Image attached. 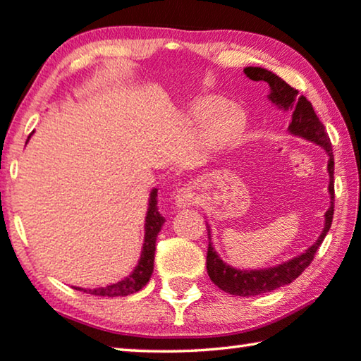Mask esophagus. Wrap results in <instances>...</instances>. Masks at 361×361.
Here are the masks:
<instances>
[{
    "label": "esophagus",
    "instance_id": "obj_1",
    "mask_svg": "<svg viewBox=\"0 0 361 361\" xmlns=\"http://www.w3.org/2000/svg\"><path fill=\"white\" fill-rule=\"evenodd\" d=\"M199 199V194L196 186L191 185V183H188V185L181 186L178 191H176V196H175V205L180 209H185V207H191L197 202Z\"/></svg>",
    "mask_w": 361,
    "mask_h": 361
}]
</instances>
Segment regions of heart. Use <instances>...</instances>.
<instances>
[{
    "label": "heart",
    "instance_id": "obj_1",
    "mask_svg": "<svg viewBox=\"0 0 361 361\" xmlns=\"http://www.w3.org/2000/svg\"><path fill=\"white\" fill-rule=\"evenodd\" d=\"M191 112L197 123L212 125V136L220 145H233L245 130V114L219 96H201L192 102Z\"/></svg>",
    "mask_w": 361,
    "mask_h": 361
}]
</instances>
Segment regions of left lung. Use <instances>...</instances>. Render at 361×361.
I'll use <instances>...</instances> for the list:
<instances>
[{
	"label": "left lung",
	"mask_w": 361,
	"mask_h": 361,
	"mask_svg": "<svg viewBox=\"0 0 361 361\" xmlns=\"http://www.w3.org/2000/svg\"><path fill=\"white\" fill-rule=\"evenodd\" d=\"M244 73L254 82H267L270 87V94L268 98L271 99L279 109L288 111L293 114L289 123V131L293 135L302 136L308 141L314 142V145L322 146L323 149L328 152V173H329V196H331V205L324 214V228L317 243L310 245L304 254L294 257L288 262L281 263V265L263 268V270H238L226 265L215 249L212 247L210 243V230L209 233V249H207V273L215 286H219L221 290L228 294L241 295V297H250L259 295L265 293H271V290L281 288L284 284L293 283L295 278H299L302 271L310 265L314 254L319 245H322L323 239L328 234L331 223H333L334 215V156H333V146H331L329 136L324 131V125L319 122L317 114L313 111L312 102L308 101L305 96H299V91L290 87L284 82L283 78L274 75L273 72L267 71L262 67H245ZM209 228V226H207Z\"/></svg>",
	"instance_id": "8db88e82"
}]
</instances>
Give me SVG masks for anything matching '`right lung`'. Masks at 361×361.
<instances>
[{"mask_svg":"<svg viewBox=\"0 0 361 361\" xmlns=\"http://www.w3.org/2000/svg\"><path fill=\"white\" fill-rule=\"evenodd\" d=\"M30 138V136H28ZM165 219L159 214L157 209V190L154 188L149 194V207H147L146 214V223H145V243H142L141 257L138 260V265L135 267L133 273L127 276L122 281L116 284H109L106 288H96V289H82L75 288L83 293L91 295H101V297H125L130 294L138 293L140 289L145 288L149 281L152 270H154V254H156V239L157 234L162 228Z\"/></svg>","mask_w":361,"mask_h":361,"instance_id":"obj_1","label":"right lung"}]
</instances>
